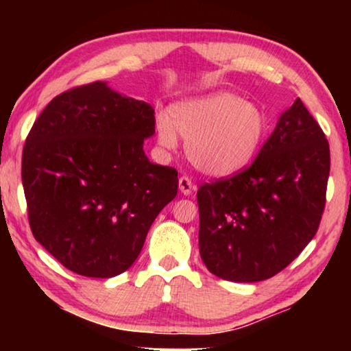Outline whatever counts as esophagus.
Returning a JSON list of instances; mask_svg holds the SVG:
<instances>
[{
	"mask_svg": "<svg viewBox=\"0 0 351 351\" xmlns=\"http://www.w3.org/2000/svg\"><path fill=\"white\" fill-rule=\"evenodd\" d=\"M179 189H180V191L185 196H189V195L193 193V190L196 189V185L193 184V182H191V179H190L189 176H182L180 179H179Z\"/></svg>",
	"mask_w": 351,
	"mask_h": 351,
	"instance_id": "obj_1",
	"label": "esophagus"
}]
</instances>
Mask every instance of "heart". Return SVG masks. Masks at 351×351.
<instances>
[{
    "label": "heart",
    "mask_w": 351,
    "mask_h": 351,
    "mask_svg": "<svg viewBox=\"0 0 351 351\" xmlns=\"http://www.w3.org/2000/svg\"><path fill=\"white\" fill-rule=\"evenodd\" d=\"M268 121L256 104L230 93H215L172 107L171 119H156L158 141L165 148L186 141V156L208 176H230L246 167L265 141Z\"/></svg>",
    "instance_id": "1"
}]
</instances>
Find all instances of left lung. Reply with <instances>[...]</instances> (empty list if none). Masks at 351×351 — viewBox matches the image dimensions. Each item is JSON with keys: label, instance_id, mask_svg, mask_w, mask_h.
I'll list each match as a JSON object with an SVG mask.
<instances>
[{"label": "left lung", "instance_id": "8db88e82", "mask_svg": "<svg viewBox=\"0 0 351 351\" xmlns=\"http://www.w3.org/2000/svg\"><path fill=\"white\" fill-rule=\"evenodd\" d=\"M329 142L300 99L246 169L198 189L199 254L213 275L256 282L289 265L318 232Z\"/></svg>", "mask_w": 351, "mask_h": 351}]
</instances>
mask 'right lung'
<instances>
[{"instance_id": "1", "label": "right lung", "mask_w": 351, "mask_h": 351, "mask_svg": "<svg viewBox=\"0 0 351 351\" xmlns=\"http://www.w3.org/2000/svg\"><path fill=\"white\" fill-rule=\"evenodd\" d=\"M155 110L102 81L51 100L28 132L22 184L33 237L65 268L88 278L126 271L153 220L176 198L174 167L143 153Z\"/></svg>"}]
</instances>
